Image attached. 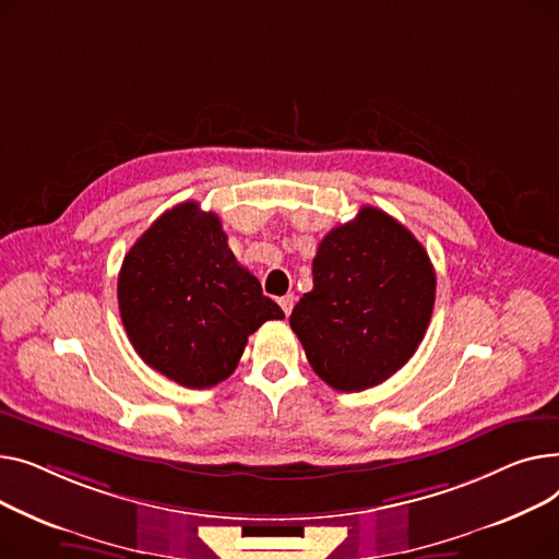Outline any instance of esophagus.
<instances>
[{
  "label": "esophagus",
  "mask_w": 559,
  "mask_h": 559,
  "mask_svg": "<svg viewBox=\"0 0 559 559\" xmlns=\"http://www.w3.org/2000/svg\"><path fill=\"white\" fill-rule=\"evenodd\" d=\"M280 307H282V311H284L286 316H290V311H293V307H295V295H293V293L284 295V298L280 300Z\"/></svg>",
  "instance_id": "obj_1"
}]
</instances>
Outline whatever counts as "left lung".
<instances>
[{
	"mask_svg": "<svg viewBox=\"0 0 559 559\" xmlns=\"http://www.w3.org/2000/svg\"><path fill=\"white\" fill-rule=\"evenodd\" d=\"M433 302L436 271L424 246L385 212L360 207L320 241L313 288L288 322L324 383L360 392L406 366Z\"/></svg>",
	"mask_w": 559,
	"mask_h": 559,
	"instance_id": "1",
	"label": "left lung"
}]
</instances>
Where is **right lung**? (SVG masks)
Here are the masks:
<instances>
[{"instance_id": "obj_1", "label": "right lung", "mask_w": 559, "mask_h": 559, "mask_svg": "<svg viewBox=\"0 0 559 559\" xmlns=\"http://www.w3.org/2000/svg\"><path fill=\"white\" fill-rule=\"evenodd\" d=\"M117 298L144 364L185 388L227 379L248 336L284 318L227 248L218 216L193 201L164 212L128 250Z\"/></svg>"}]
</instances>
